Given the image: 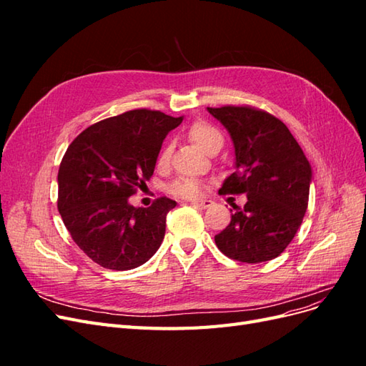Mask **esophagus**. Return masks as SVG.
Segmentation results:
<instances>
[{"instance_id": "obj_1", "label": "esophagus", "mask_w": 366, "mask_h": 366, "mask_svg": "<svg viewBox=\"0 0 366 366\" xmlns=\"http://www.w3.org/2000/svg\"><path fill=\"white\" fill-rule=\"evenodd\" d=\"M191 204L195 206V207H200V209H207V207L212 206V202H210V200H198V202H191Z\"/></svg>"}]
</instances>
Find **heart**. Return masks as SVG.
<instances>
[{"mask_svg":"<svg viewBox=\"0 0 366 366\" xmlns=\"http://www.w3.org/2000/svg\"><path fill=\"white\" fill-rule=\"evenodd\" d=\"M189 137L207 154L217 147H223V136L221 132L214 127L207 124V122L198 120L189 128ZM171 160V145H164L157 157L159 168H166ZM168 192L174 197L186 198V200H195L204 194V183L192 179V177H180L175 179L169 186Z\"/></svg>","mask_w":366,"mask_h":366,"instance_id":"b5f03b06","label":"heart"}]
</instances>
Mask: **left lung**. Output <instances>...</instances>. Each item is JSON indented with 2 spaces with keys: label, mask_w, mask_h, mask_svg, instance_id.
<instances>
[{
  "label": "left lung",
  "mask_w": 366,
  "mask_h": 366,
  "mask_svg": "<svg viewBox=\"0 0 366 366\" xmlns=\"http://www.w3.org/2000/svg\"><path fill=\"white\" fill-rule=\"evenodd\" d=\"M226 127L235 147V172L219 194H246L229 226L215 235L226 257L241 262L270 261L285 250L308 206L312 166L282 122L249 105L207 107Z\"/></svg>",
  "instance_id": "8db88e82"
}]
</instances>
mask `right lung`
Here are the masks:
<instances>
[{"label": "right lung", "instance_id": "obj_1", "mask_svg": "<svg viewBox=\"0 0 366 366\" xmlns=\"http://www.w3.org/2000/svg\"><path fill=\"white\" fill-rule=\"evenodd\" d=\"M182 120L131 109L88 127L65 151L58 210L73 241L104 269H136L159 250L166 215L177 203L160 197L149 207H134L128 198L147 187L166 134Z\"/></svg>", "mask_w": 366, "mask_h": 366}]
</instances>
